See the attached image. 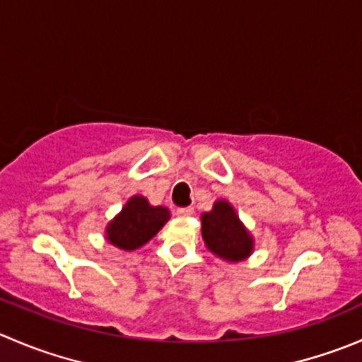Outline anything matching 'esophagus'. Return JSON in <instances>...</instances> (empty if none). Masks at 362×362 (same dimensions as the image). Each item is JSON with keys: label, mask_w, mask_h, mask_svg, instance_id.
Segmentation results:
<instances>
[{"label": "esophagus", "mask_w": 362, "mask_h": 362, "mask_svg": "<svg viewBox=\"0 0 362 362\" xmlns=\"http://www.w3.org/2000/svg\"><path fill=\"white\" fill-rule=\"evenodd\" d=\"M194 214V209L192 206H180V209H177V216L180 217H189Z\"/></svg>", "instance_id": "1"}]
</instances>
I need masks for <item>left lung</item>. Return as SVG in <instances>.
Listing matches in <instances>:
<instances>
[{
    "instance_id": "8db88e82",
    "label": "left lung",
    "mask_w": 362,
    "mask_h": 362,
    "mask_svg": "<svg viewBox=\"0 0 362 362\" xmlns=\"http://www.w3.org/2000/svg\"><path fill=\"white\" fill-rule=\"evenodd\" d=\"M202 224L203 240L214 255L228 262H238L252 251L251 237L230 203L217 202L212 212L203 214Z\"/></svg>"
}]
</instances>
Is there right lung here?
<instances>
[{"instance_id":"obj_1","label":"right lung","mask_w":362,"mask_h":362,"mask_svg":"<svg viewBox=\"0 0 362 362\" xmlns=\"http://www.w3.org/2000/svg\"><path fill=\"white\" fill-rule=\"evenodd\" d=\"M168 219L170 212L164 206H152L143 196H134L107 226V240L117 247L132 251L148 242Z\"/></svg>"}]
</instances>
